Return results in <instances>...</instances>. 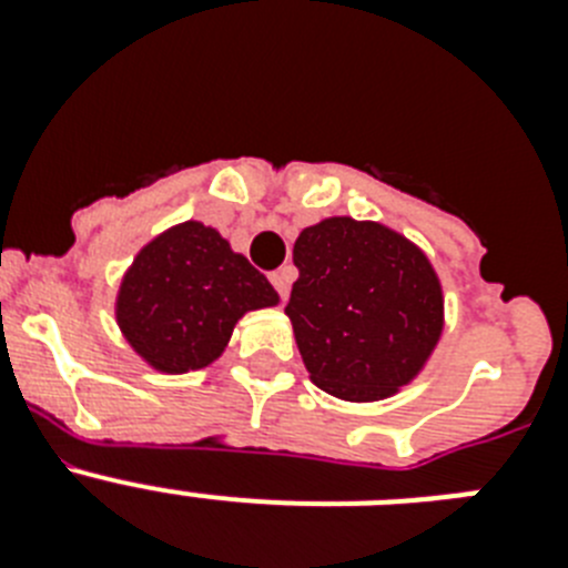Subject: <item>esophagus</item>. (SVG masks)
I'll return each mask as SVG.
<instances>
[{
	"label": "esophagus",
	"instance_id": "1",
	"mask_svg": "<svg viewBox=\"0 0 568 568\" xmlns=\"http://www.w3.org/2000/svg\"><path fill=\"white\" fill-rule=\"evenodd\" d=\"M270 281H273L275 293H278L281 301H287L290 295V281H293V267H281L275 270L273 275H270Z\"/></svg>",
	"mask_w": 568,
	"mask_h": 568
}]
</instances>
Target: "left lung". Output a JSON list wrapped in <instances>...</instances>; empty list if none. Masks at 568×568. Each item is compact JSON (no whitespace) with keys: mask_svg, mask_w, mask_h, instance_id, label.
<instances>
[{"mask_svg":"<svg viewBox=\"0 0 568 568\" xmlns=\"http://www.w3.org/2000/svg\"><path fill=\"white\" fill-rule=\"evenodd\" d=\"M290 315L318 389L381 400L420 373L444 329L433 264L395 230L346 215L301 230Z\"/></svg>","mask_w":568,"mask_h":568,"instance_id":"8db88e82","label":"left lung"}]
</instances>
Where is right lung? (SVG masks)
<instances>
[{
  "label": "right lung",
  "instance_id": "right-lung-1",
  "mask_svg": "<svg viewBox=\"0 0 568 568\" xmlns=\"http://www.w3.org/2000/svg\"><path fill=\"white\" fill-rule=\"evenodd\" d=\"M278 293L227 239L184 222L153 239L124 273L115 321L153 369L190 373L224 353L235 321Z\"/></svg>",
  "mask_w": 568,
  "mask_h": 568
}]
</instances>
